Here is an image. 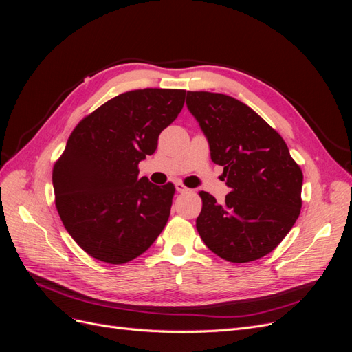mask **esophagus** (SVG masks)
<instances>
[{
    "mask_svg": "<svg viewBox=\"0 0 352 352\" xmlns=\"http://www.w3.org/2000/svg\"><path fill=\"white\" fill-rule=\"evenodd\" d=\"M175 188H176V190H177V192H180V194H184V192H188V188L184 185V184H180V182H176L175 184Z\"/></svg>",
    "mask_w": 352,
    "mask_h": 352,
    "instance_id": "obj_1",
    "label": "esophagus"
}]
</instances>
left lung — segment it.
<instances>
[{"label": "left lung", "instance_id": "8db88e82", "mask_svg": "<svg viewBox=\"0 0 352 352\" xmlns=\"http://www.w3.org/2000/svg\"><path fill=\"white\" fill-rule=\"evenodd\" d=\"M186 105L230 188L221 204L199 192V236L228 261L258 260L278 247L300 216L301 168L282 136L243 102L225 94L188 92Z\"/></svg>", "mask_w": 352, "mask_h": 352}]
</instances>
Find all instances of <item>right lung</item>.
<instances>
[{
  "label": "right lung",
  "instance_id": "obj_1",
  "mask_svg": "<svg viewBox=\"0 0 352 352\" xmlns=\"http://www.w3.org/2000/svg\"><path fill=\"white\" fill-rule=\"evenodd\" d=\"M184 89L117 95L74 127L52 170L60 219L91 257L123 264L151 247L172 208L173 184L140 179L138 164L185 104Z\"/></svg>",
  "mask_w": 352,
  "mask_h": 352
}]
</instances>
